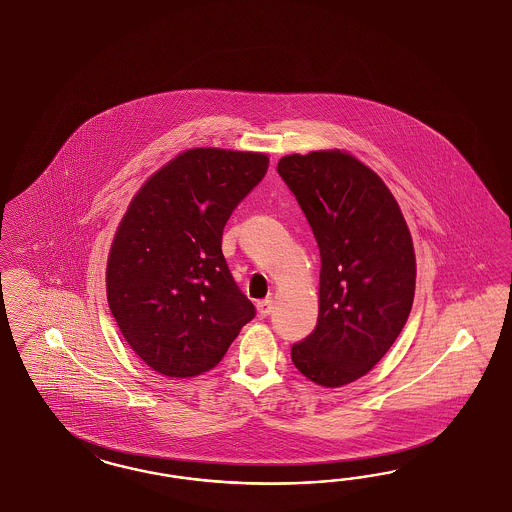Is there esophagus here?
Returning <instances> with one entry per match:
<instances>
[{
	"instance_id": "obj_1",
	"label": "esophagus",
	"mask_w": 512,
	"mask_h": 512,
	"mask_svg": "<svg viewBox=\"0 0 512 512\" xmlns=\"http://www.w3.org/2000/svg\"><path fill=\"white\" fill-rule=\"evenodd\" d=\"M272 308H274V300H270V298L257 302V313H259V317H268Z\"/></svg>"
}]
</instances>
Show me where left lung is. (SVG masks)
<instances>
[{"label":"left lung","mask_w":512,"mask_h":512,"mask_svg":"<svg viewBox=\"0 0 512 512\" xmlns=\"http://www.w3.org/2000/svg\"><path fill=\"white\" fill-rule=\"evenodd\" d=\"M278 172L321 253L317 326L291 358L313 383L343 387L387 355L409 317L417 279L411 233L385 182L347 152L285 155Z\"/></svg>","instance_id":"1"}]
</instances>
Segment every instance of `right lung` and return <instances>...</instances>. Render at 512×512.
<instances>
[{
	"mask_svg": "<svg viewBox=\"0 0 512 512\" xmlns=\"http://www.w3.org/2000/svg\"><path fill=\"white\" fill-rule=\"evenodd\" d=\"M266 171L268 155L193 148L129 204L110 248L107 298L125 341L154 372L186 379L212 370L255 317L221 236Z\"/></svg>",
	"mask_w": 512,
	"mask_h": 512,
	"instance_id": "1",
	"label": "right lung"
}]
</instances>
